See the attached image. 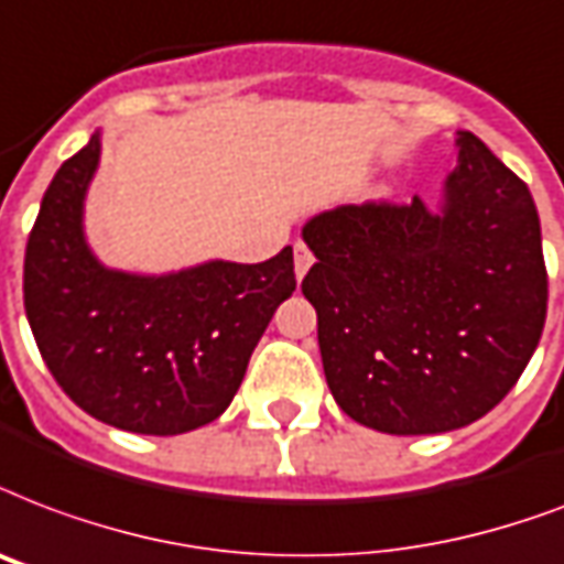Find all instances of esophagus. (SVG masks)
Instances as JSON below:
<instances>
[{"instance_id": "obj_1", "label": "esophagus", "mask_w": 564, "mask_h": 564, "mask_svg": "<svg viewBox=\"0 0 564 564\" xmlns=\"http://www.w3.org/2000/svg\"><path fill=\"white\" fill-rule=\"evenodd\" d=\"M313 260H316V257H313V251L307 248V245L304 242L295 245V278H299V281L304 278V274H307V269L313 265Z\"/></svg>"}]
</instances>
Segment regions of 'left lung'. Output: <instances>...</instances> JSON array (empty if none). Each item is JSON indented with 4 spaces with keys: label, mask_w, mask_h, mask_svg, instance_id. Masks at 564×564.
Masks as SVG:
<instances>
[{
    "label": "left lung",
    "mask_w": 564,
    "mask_h": 564,
    "mask_svg": "<svg viewBox=\"0 0 564 564\" xmlns=\"http://www.w3.org/2000/svg\"><path fill=\"white\" fill-rule=\"evenodd\" d=\"M444 209L367 200L316 215L304 299L337 405L387 435H437L491 411L547 316L541 225L527 183L473 132L455 139Z\"/></svg>",
    "instance_id": "8db88e82"
}]
</instances>
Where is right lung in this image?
Instances as JSON below:
<instances>
[{
    "mask_svg": "<svg viewBox=\"0 0 564 564\" xmlns=\"http://www.w3.org/2000/svg\"><path fill=\"white\" fill-rule=\"evenodd\" d=\"M97 162L100 135H91L43 195L25 245V316L41 358L85 414L135 435H183L234 402L253 346L295 290L292 248L253 265L111 272L82 234Z\"/></svg>",
    "mask_w": 564,
    "mask_h": 564,
    "instance_id": "right-lung-1",
    "label": "right lung"
}]
</instances>
